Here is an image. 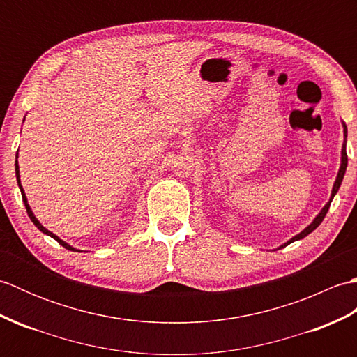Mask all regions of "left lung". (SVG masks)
I'll return each mask as SVG.
<instances>
[{"label": "left lung", "instance_id": "left-lung-1", "mask_svg": "<svg viewBox=\"0 0 357 357\" xmlns=\"http://www.w3.org/2000/svg\"><path fill=\"white\" fill-rule=\"evenodd\" d=\"M344 127H345V124H344ZM345 136H347V127H345ZM347 164H348V156H347V149H345V144H344V149H342V164H340V170H339V173H337V178H336V183H335V187H333V192H331V198H330V202L327 204V206H325L324 208H322V211L319 215L316 216V219L314 221L310 224L307 229L304 230V231H301L299 234H296V236L293 238V239H290L287 242V244H284L282 247H279V248H284V247H287L288 244H291V242H294V241H298V239H302V238H305L307 234H310L312 233L313 230H316L317 227L321 225V222L324 221V218H325V215L328 213V208H330V204H331V201H333V198H335V195L337 193V190H339V187H340V183H342V179H344V174H345V170H347Z\"/></svg>", "mask_w": 357, "mask_h": 357}]
</instances>
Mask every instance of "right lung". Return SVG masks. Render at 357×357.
I'll use <instances>...</instances> for the list:
<instances>
[{"label":"right lung","instance_id":"obj_1","mask_svg":"<svg viewBox=\"0 0 357 357\" xmlns=\"http://www.w3.org/2000/svg\"><path fill=\"white\" fill-rule=\"evenodd\" d=\"M17 158H18V153H17ZM15 172H17V179H18V185H20V190H21V195H22V201H24V206H26V210H27V215H29V218H30V221H32L36 227H38V230H41L43 233H45V234H49V236H52L53 239L55 241H58V244H61L64 248H67V250H72V252H78V250H75V248H72L69 244H66L64 241H61L59 239L58 236H55V234L53 233H50L47 229H44V227L38 222V219L33 216V213H32V210H30V207H29V204H27V199H26V195H24V190H22V187H21V183H20V170H18V161H15Z\"/></svg>","mask_w":357,"mask_h":357}]
</instances>
